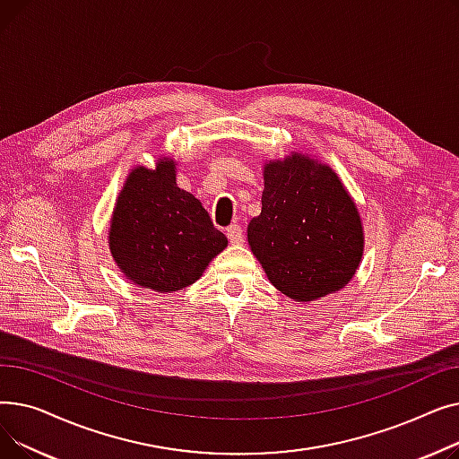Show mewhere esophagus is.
<instances>
[{
	"mask_svg": "<svg viewBox=\"0 0 459 459\" xmlns=\"http://www.w3.org/2000/svg\"><path fill=\"white\" fill-rule=\"evenodd\" d=\"M227 238L230 239L232 246H242L244 244V230L239 225H230L227 229Z\"/></svg>",
	"mask_w": 459,
	"mask_h": 459,
	"instance_id": "esophagus-1",
	"label": "esophagus"
}]
</instances>
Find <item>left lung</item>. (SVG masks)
<instances>
[{"label": "left lung", "instance_id": "8db88e82", "mask_svg": "<svg viewBox=\"0 0 459 459\" xmlns=\"http://www.w3.org/2000/svg\"><path fill=\"white\" fill-rule=\"evenodd\" d=\"M247 242L279 292L315 301L355 275L365 234L339 175L292 152L264 165L262 212L247 225Z\"/></svg>", "mask_w": 459, "mask_h": 459}]
</instances>
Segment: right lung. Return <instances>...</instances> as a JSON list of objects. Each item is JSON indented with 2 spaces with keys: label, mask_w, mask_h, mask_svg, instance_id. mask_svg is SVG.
Here are the masks:
<instances>
[{
  "label": "right lung",
  "mask_w": 459,
  "mask_h": 459,
  "mask_svg": "<svg viewBox=\"0 0 459 459\" xmlns=\"http://www.w3.org/2000/svg\"><path fill=\"white\" fill-rule=\"evenodd\" d=\"M177 161L135 167L120 189L109 225L113 260L134 284L177 292L201 279L227 247L199 199L177 186Z\"/></svg>",
  "instance_id": "1"
}]
</instances>
